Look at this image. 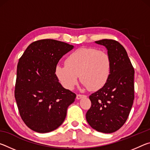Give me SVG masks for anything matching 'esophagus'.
<instances>
[{
	"label": "esophagus",
	"mask_w": 150,
	"mask_h": 150,
	"mask_svg": "<svg viewBox=\"0 0 150 150\" xmlns=\"http://www.w3.org/2000/svg\"><path fill=\"white\" fill-rule=\"evenodd\" d=\"M85 95H81V94H78V95H77V99H81V98H82L83 97H85Z\"/></svg>",
	"instance_id": "1"
}]
</instances>
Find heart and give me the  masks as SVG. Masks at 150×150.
Masks as SVG:
<instances>
[{
	"label": "heart",
	"mask_w": 150,
	"mask_h": 150,
	"mask_svg": "<svg viewBox=\"0 0 150 150\" xmlns=\"http://www.w3.org/2000/svg\"><path fill=\"white\" fill-rule=\"evenodd\" d=\"M111 71L108 54L95 48H79L70 54L65 65H57L55 73L67 89H72L79 75L82 85L90 90L100 89L106 84Z\"/></svg>",
	"instance_id": "obj_1"
}]
</instances>
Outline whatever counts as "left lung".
<instances>
[{
    "mask_svg": "<svg viewBox=\"0 0 150 150\" xmlns=\"http://www.w3.org/2000/svg\"><path fill=\"white\" fill-rule=\"evenodd\" d=\"M95 43L107 49L111 71L106 84L89 96L91 106L86 119L96 131L112 133L124 125L130 112L134 99V69L118 42L103 39Z\"/></svg>",
    "mask_w": 150,
    "mask_h": 150,
    "instance_id": "1",
    "label": "left lung"
}]
</instances>
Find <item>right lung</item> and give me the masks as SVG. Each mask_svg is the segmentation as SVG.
<instances>
[{"label":"right lung","instance_id":"obj_1","mask_svg":"<svg viewBox=\"0 0 150 150\" xmlns=\"http://www.w3.org/2000/svg\"><path fill=\"white\" fill-rule=\"evenodd\" d=\"M73 45L52 39L32 42L19 59L14 96L25 124L39 133L62 124L76 95L60 84L55 67Z\"/></svg>","mask_w":150,"mask_h":150}]
</instances>
